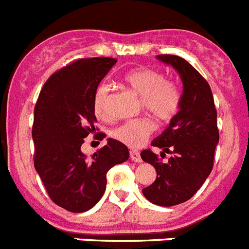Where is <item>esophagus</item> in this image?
Segmentation results:
<instances>
[{"instance_id":"esophagus-1","label":"esophagus","mask_w":249,"mask_h":249,"mask_svg":"<svg viewBox=\"0 0 249 249\" xmlns=\"http://www.w3.org/2000/svg\"><path fill=\"white\" fill-rule=\"evenodd\" d=\"M130 160L134 161V162L139 163L142 162V159H141V153L138 151H130Z\"/></svg>"}]
</instances>
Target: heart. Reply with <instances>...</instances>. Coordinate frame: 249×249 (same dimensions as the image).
I'll return each mask as SVG.
<instances>
[{"instance_id":"b5f03b06","label":"heart","mask_w":249,"mask_h":249,"mask_svg":"<svg viewBox=\"0 0 249 249\" xmlns=\"http://www.w3.org/2000/svg\"><path fill=\"white\" fill-rule=\"evenodd\" d=\"M124 83L142 97L144 110L160 121H169L175 116L180 106V92L174 83L165 80L156 70L138 68L126 72ZM110 87L101 84L93 98V110L98 118L107 116V101ZM153 123L148 119H135L119 125L112 130V137L123 144L137 148L142 145L153 131Z\"/></svg>"}]
</instances>
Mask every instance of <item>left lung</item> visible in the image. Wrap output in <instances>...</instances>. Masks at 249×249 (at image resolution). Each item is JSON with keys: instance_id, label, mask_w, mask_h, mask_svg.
Instances as JSON below:
<instances>
[{"instance_id": "8db88e82", "label": "left lung", "mask_w": 249, "mask_h": 249, "mask_svg": "<svg viewBox=\"0 0 249 249\" xmlns=\"http://www.w3.org/2000/svg\"><path fill=\"white\" fill-rule=\"evenodd\" d=\"M159 61L175 69L183 83L180 106L170 124L151 143L165 153L167 162L149 149L141 153L144 162L156 169L157 178L143 195L155 205L170 207L188 201L209 178L219 143L217 112L209 83L184 58L159 54Z\"/></svg>"}]
</instances>
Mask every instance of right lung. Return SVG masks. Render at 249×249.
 Masks as SVG:
<instances>
[{
    "label": "right lung",
    "instance_id": "right-lung-1",
    "mask_svg": "<svg viewBox=\"0 0 249 249\" xmlns=\"http://www.w3.org/2000/svg\"><path fill=\"white\" fill-rule=\"evenodd\" d=\"M115 64L110 57L74 61L44 83L34 108V167L52 201L70 212L92 209L104 196L107 171L129 159L128 147L112 138L90 157L80 149L96 131L94 93Z\"/></svg>",
    "mask_w": 249,
    "mask_h": 249
}]
</instances>
